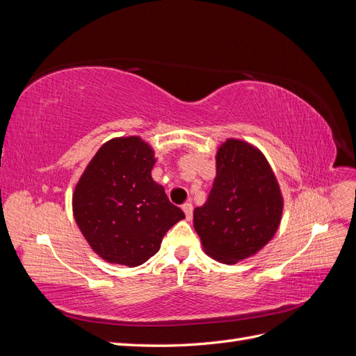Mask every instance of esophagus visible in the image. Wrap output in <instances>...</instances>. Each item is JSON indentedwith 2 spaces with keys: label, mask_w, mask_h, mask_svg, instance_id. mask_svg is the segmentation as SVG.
Masks as SVG:
<instances>
[{
  "label": "esophagus",
  "mask_w": 356,
  "mask_h": 356,
  "mask_svg": "<svg viewBox=\"0 0 356 356\" xmlns=\"http://www.w3.org/2000/svg\"><path fill=\"white\" fill-rule=\"evenodd\" d=\"M182 211L186 212V218L187 220H191V217H193V204L191 203H184L182 204Z\"/></svg>",
  "instance_id": "esophagus-1"
}]
</instances>
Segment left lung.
Masks as SVG:
<instances>
[{
	"mask_svg": "<svg viewBox=\"0 0 356 356\" xmlns=\"http://www.w3.org/2000/svg\"><path fill=\"white\" fill-rule=\"evenodd\" d=\"M284 200L266 157L250 144L227 139L217 153V177L193 213L207 254L225 264L260 251L273 238Z\"/></svg>",
	"mask_w": 356,
	"mask_h": 356,
	"instance_id": "obj_1",
	"label": "left lung"
}]
</instances>
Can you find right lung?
<instances>
[{
	"instance_id": "right-lung-1",
	"label": "right lung",
	"mask_w": 356,
	"mask_h": 356,
	"mask_svg": "<svg viewBox=\"0 0 356 356\" xmlns=\"http://www.w3.org/2000/svg\"><path fill=\"white\" fill-rule=\"evenodd\" d=\"M153 149L138 136L104 144L80 178L74 217L104 260L136 267L152 258L166 232L186 218L152 178Z\"/></svg>"
}]
</instances>
